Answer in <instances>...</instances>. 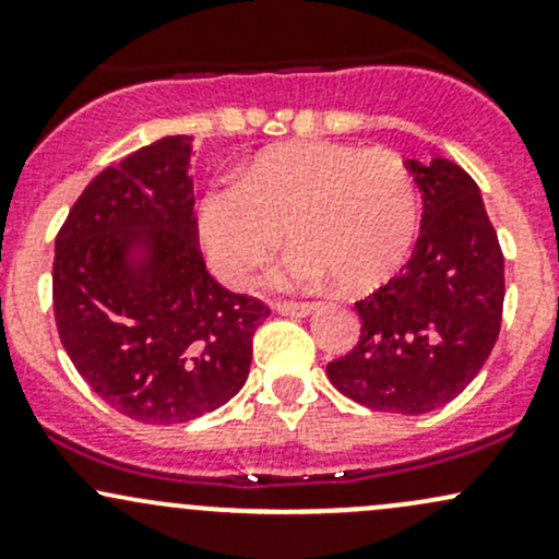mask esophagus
I'll use <instances>...</instances> for the list:
<instances>
[{
    "label": "esophagus",
    "mask_w": 559,
    "mask_h": 559,
    "mask_svg": "<svg viewBox=\"0 0 559 559\" xmlns=\"http://www.w3.org/2000/svg\"><path fill=\"white\" fill-rule=\"evenodd\" d=\"M318 305H312V301H278L275 305V312H281V316H297V318H307L316 312Z\"/></svg>",
    "instance_id": "34e87169"
}]
</instances>
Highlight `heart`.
Instances as JSON below:
<instances>
[{
    "label": "heart",
    "instance_id": "heart-1",
    "mask_svg": "<svg viewBox=\"0 0 559 559\" xmlns=\"http://www.w3.org/2000/svg\"><path fill=\"white\" fill-rule=\"evenodd\" d=\"M420 226L413 170L389 150L342 141H292L260 152L236 183L199 199L197 228L210 265L243 284L275 249H297L288 273L301 284L329 278L370 292L404 265Z\"/></svg>",
    "mask_w": 559,
    "mask_h": 559
}]
</instances>
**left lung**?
I'll return each instance as SVG.
<instances>
[{
    "instance_id": "8db88e82",
    "label": "left lung",
    "mask_w": 559,
    "mask_h": 559,
    "mask_svg": "<svg viewBox=\"0 0 559 559\" xmlns=\"http://www.w3.org/2000/svg\"><path fill=\"white\" fill-rule=\"evenodd\" d=\"M407 165L423 191L413 258L355 301L360 342L325 373L365 407L423 415L452 402L489 360L502 325L504 258L478 186L460 165Z\"/></svg>"
}]
</instances>
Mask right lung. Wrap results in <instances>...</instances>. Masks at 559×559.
<instances>
[{
  "label": "right lung",
  "mask_w": 559,
  "mask_h": 559,
  "mask_svg": "<svg viewBox=\"0 0 559 559\" xmlns=\"http://www.w3.org/2000/svg\"><path fill=\"white\" fill-rule=\"evenodd\" d=\"M191 136H165L83 189L55 239L60 342L83 381L139 423L194 420L243 386L271 307L204 267ZM147 258L130 262V249Z\"/></svg>",
  "instance_id": "add662e5"
}]
</instances>
